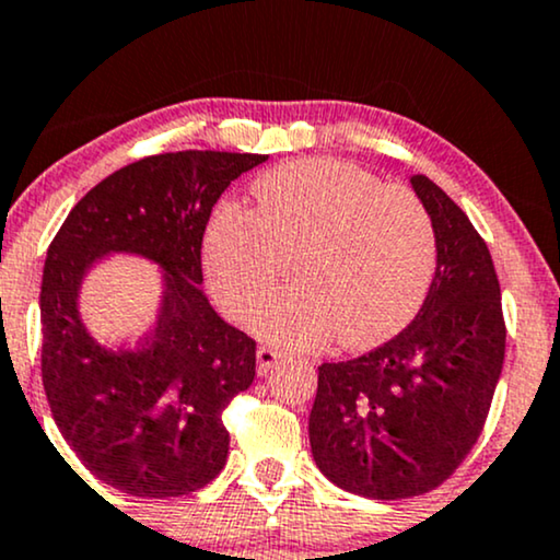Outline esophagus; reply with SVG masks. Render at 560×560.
Segmentation results:
<instances>
[{
  "label": "esophagus",
  "mask_w": 560,
  "mask_h": 560,
  "mask_svg": "<svg viewBox=\"0 0 560 560\" xmlns=\"http://www.w3.org/2000/svg\"><path fill=\"white\" fill-rule=\"evenodd\" d=\"M255 360H258V375H266L276 365V360H279V352L273 347H258Z\"/></svg>",
  "instance_id": "34e87169"
}]
</instances>
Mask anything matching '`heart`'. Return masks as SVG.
<instances>
[{
	"label": "heart",
	"mask_w": 560,
	"mask_h": 560,
	"mask_svg": "<svg viewBox=\"0 0 560 560\" xmlns=\"http://www.w3.org/2000/svg\"><path fill=\"white\" fill-rule=\"evenodd\" d=\"M255 208L224 203L203 232V273L232 318H247L287 273L300 281L255 310L253 326L281 347L336 341L370 349L407 328L428 300L438 237L412 190L336 159H302L260 174Z\"/></svg>",
	"instance_id": "heart-1"
}]
</instances>
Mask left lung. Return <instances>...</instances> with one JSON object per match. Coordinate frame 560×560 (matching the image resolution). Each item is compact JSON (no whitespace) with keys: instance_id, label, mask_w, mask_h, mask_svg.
<instances>
[{"instance_id":"8db88e82","label":"left lung","mask_w":560,"mask_h":560,"mask_svg":"<svg viewBox=\"0 0 560 560\" xmlns=\"http://www.w3.org/2000/svg\"><path fill=\"white\" fill-rule=\"evenodd\" d=\"M409 182L438 237L428 300L383 347L323 362L310 412L320 472L375 501L430 493L454 475L482 433L506 352L488 245L435 182Z\"/></svg>"}]
</instances>
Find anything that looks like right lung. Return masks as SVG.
<instances>
[{"label":"right lung","mask_w":560,"mask_h":560,"mask_svg":"<svg viewBox=\"0 0 560 560\" xmlns=\"http://www.w3.org/2000/svg\"><path fill=\"white\" fill-rule=\"evenodd\" d=\"M266 159L179 151L135 161L78 200L46 253V399L78 459L127 495H187L224 469L221 412L250 388L255 341L219 318L200 289V247L221 192ZM109 252L165 271L158 326L132 350L104 348L79 318L82 276Z\"/></svg>","instance_id":"right-lung-1"}]
</instances>
